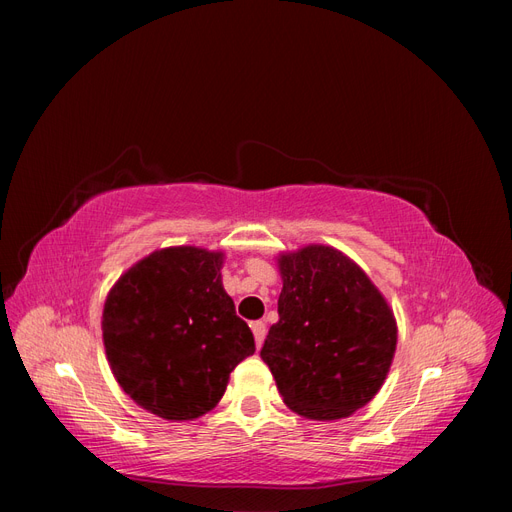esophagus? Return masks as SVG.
<instances>
[{
  "label": "esophagus",
  "mask_w": 512,
  "mask_h": 512,
  "mask_svg": "<svg viewBox=\"0 0 512 512\" xmlns=\"http://www.w3.org/2000/svg\"><path fill=\"white\" fill-rule=\"evenodd\" d=\"M252 333H254L256 344H258V346H262V339H265V335H267V324L262 322V320L252 322Z\"/></svg>",
  "instance_id": "obj_1"
}]
</instances>
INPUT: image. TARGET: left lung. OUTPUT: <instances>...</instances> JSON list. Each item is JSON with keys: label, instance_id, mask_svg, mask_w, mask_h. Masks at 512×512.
<instances>
[{"label": "left lung", "instance_id": "8db88e82", "mask_svg": "<svg viewBox=\"0 0 512 512\" xmlns=\"http://www.w3.org/2000/svg\"><path fill=\"white\" fill-rule=\"evenodd\" d=\"M277 320L260 350L284 404L337 421L369 404L389 374L397 322L367 273L331 245L277 256Z\"/></svg>", "mask_w": 512, "mask_h": 512}]
</instances>
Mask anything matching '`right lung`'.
<instances>
[{"instance_id": "obj_1", "label": "right lung", "mask_w": 512, "mask_h": 512, "mask_svg": "<svg viewBox=\"0 0 512 512\" xmlns=\"http://www.w3.org/2000/svg\"><path fill=\"white\" fill-rule=\"evenodd\" d=\"M222 252L164 247L108 292L102 339L123 393L166 421L218 406L230 371L254 354V335L222 286Z\"/></svg>"}]
</instances>
